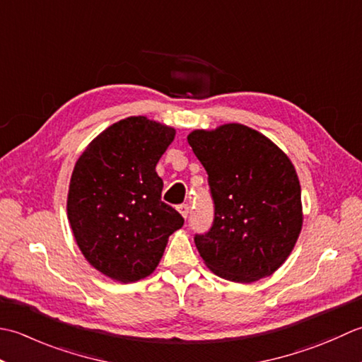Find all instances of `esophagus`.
<instances>
[{
	"mask_svg": "<svg viewBox=\"0 0 362 362\" xmlns=\"http://www.w3.org/2000/svg\"><path fill=\"white\" fill-rule=\"evenodd\" d=\"M178 212L181 214L184 218H187V216H189V204H180L178 206Z\"/></svg>",
	"mask_w": 362,
	"mask_h": 362,
	"instance_id": "esophagus-1",
	"label": "esophagus"
}]
</instances>
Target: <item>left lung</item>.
Returning a JSON list of instances; mask_svg holds the SVG:
<instances>
[{
    "label": "left lung",
    "instance_id": "obj_1",
    "mask_svg": "<svg viewBox=\"0 0 362 362\" xmlns=\"http://www.w3.org/2000/svg\"><path fill=\"white\" fill-rule=\"evenodd\" d=\"M187 142L208 172L216 217L195 245L212 274L248 284L274 275L303 226L297 170L262 132L240 123L194 129Z\"/></svg>",
    "mask_w": 362,
    "mask_h": 362
}]
</instances>
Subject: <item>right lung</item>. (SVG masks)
<instances>
[{"label":"right lung","mask_w":362,"mask_h":362,"mask_svg":"<svg viewBox=\"0 0 362 362\" xmlns=\"http://www.w3.org/2000/svg\"><path fill=\"white\" fill-rule=\"evenodd\" d=\"M176 129L134 115L95 137L73 168L67 217L86 261L117 283L156 270L184 218L160 200L156 164Z\"/></svg>","instance_id":"obj_1"}]
</instances>
